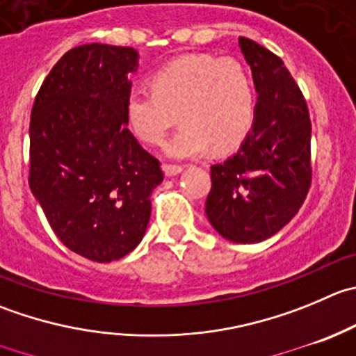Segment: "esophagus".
I'll list each match as a JSON object with an SVG mask.
<instances>
[{"mask_svg": "<svg viewBox=\"0 0 356 356\" xmlns=\"http://www.w3.org/2000/svg\"><path fill=\"white\" fill-rule=\"evenodd\" d=\"M163 172H165V175H167V177H174V175L181 174L182 167H181V165L165 163V165H163Z\"/></svg>", "mask_w": 356, "mask_h": 356, "instance_id": "obj_1", "label": "esophagus"}]
</instances>
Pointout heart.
<instances>
[{"mask_svg": "<svg viewBox=\"0 0 356 356\" xmlns=\"http://www.w3.org/2000/svg\"><path fill=\"white\" fill-rule=\"evenodd\" d=\"M149 85L127 97L129 125L137 139L160 146L179 115L184 125L165 147L172 158L234 149L254 122L252 81L233 58L186 55L158 69Z\"/></svg>", "mask_w": 356, "mask_h": 356, "instance_id": "heart-1", "label": "heart"}]
</instances>
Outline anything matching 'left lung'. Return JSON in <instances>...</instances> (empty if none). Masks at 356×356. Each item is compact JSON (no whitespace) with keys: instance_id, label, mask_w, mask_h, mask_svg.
I'll use <instances>...</instances> for the list:
<instances>
[{"instance_id":"left-lung-1","label":"left lung","mask_w":356,"mask_h":356,"mask_svg":"<svg viewBox=\"0 0 356 356\" xmlns=\"http://www.w3.org/2000/svg\"><path fill=\"white\" fill-rule=\"evenodd\" d=\"M238 44L257 92L254 122L236 153L210 167L205 213L226 240L259 243L291 222L305 203L312 122L284 60L248 38H238Z\"/></svg>"}]
</instances>
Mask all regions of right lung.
I'll return each instance as SVG.
<instances>
[{
	"mask_svg": "<svg viewBox=\"0 0 356 356\" xmlns=\"http://www.w3.org/2000/svg\"><path fill=\"white\" fill-rule=\"evenodd\" d=\"M130 47L90 43L60 57L31 111L29 188L58 240L95 262L118 261L143 240L151 193L163 181L127 118Z\"/></svg>",
	"mask_w": 356,
	"mask_h": 356,
	"instance_id": "right-lung-1",
	"label": "right lung"
}]
</instances>
